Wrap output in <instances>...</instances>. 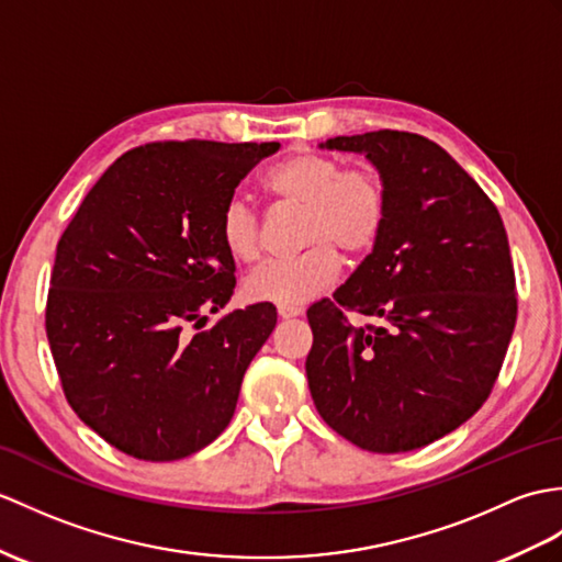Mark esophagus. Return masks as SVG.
Wrapping results in <instances>:
<instances>
[{"instance_id": "esophagus-1", "label": "esophagus", "mask_w": 562, "mask_h": 562, "mask_svg": "<svg viewBox=\"0 0 562 562\" xmlns=\"http://www.w3.org/2000/svg\"><path fill=\"white\" fill-rule=\"evenodd\" d=\"M278 313H280V318H296V316H302V306L280 304V306H278Z\"/></svg>"}]
</instances>
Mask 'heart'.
Here are the masks:
<instances>
[{
	"label": "heart",
	"instance_id": "heart-1",
	"mask_svg": "<svg viewBox=\"0 0 562 562\" xmlns=\"http://www.w3.org/2000/svg\"><path fill=\"white\" fill-rule=\"evenodd\" d=\"M260 187L280 203L302 207V244L294 258L268 260L246 280L254 302L304 304L335 282L340 272L337 251L359 258L381 239L387 220V191L373 167H349L321 153L290 155L270 167ZM220 241L241 263L260 251L258 220L241 201H232L220 215Z\"/></svg>",
	"mask_w": 562,
	"mask_h": 562
}]
</instances>
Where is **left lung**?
I'll return each mask as SVG.
<instances>
[{"instance_id": "obj_1", "label": "left lung", "mask_w": 562, "mask_h": 562, "mask_svg": "<svg viewBox=\"0 0 562 562\" xmlns=\"http://www.w3.org/2000/svg\"><path fill=\"white\" fill-rule=\"evenodd\" d=\"M387 191L373 251L306 316V375L323 422L371 452L424 448L474 416L517 321L515 270L498 207L438 143L407 132L337 136ZM374 318L351 326L346 311Z\"/></svg>"}]
</instances>
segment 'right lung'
Instances as JSON below:
<instances>
[{
	"label": "right lung",
	"mask_w": 562,
	"mask_h": 562,
	"mask_svg": "<svg viewBox=\"0 0 562 562\" xmlns=\"http://www.w3.org/2000/svg\"><path fill=\"white\" fill-rule=\"evenodd\" d=\"M280 143L165 140L114 160L57 244L45 328L64 395L126 454L172 462L203 450L237 409L270 302L205 328L234 294L220 215ZM193 329V334L188 330Z\"/></svg>",
	"instance_id": "obj_1"
}]
</instances>
